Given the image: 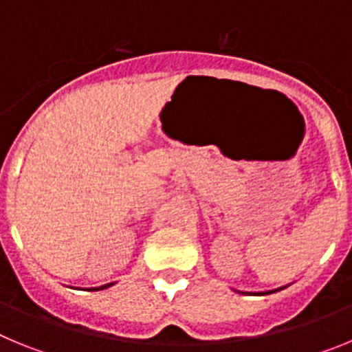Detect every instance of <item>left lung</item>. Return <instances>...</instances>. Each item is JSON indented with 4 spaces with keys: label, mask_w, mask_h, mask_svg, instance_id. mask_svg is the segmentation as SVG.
I'll use <instances>...</instances> for the list:
<instances>
[{
    "label": "left lung",
    "mask_w": 352,
    "mask_h": 352,
    "mask_svg": "<svg viewBox=\"0 0 352 352\" xmlns=\"http://www.w3.org/2000/svg\"><path fill=\"white\" fill-rule=\"evenodd\" d=\"M259 294H268V292H259Z\"/></svg>",
    "instance_id": "left-lung-1"
}]
</instances>
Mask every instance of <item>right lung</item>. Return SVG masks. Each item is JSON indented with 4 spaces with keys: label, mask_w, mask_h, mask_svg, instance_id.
Wrapping results in <instances>:
<instances>
[{
    "label": "right lung",
    "mask_w": 352,
    "mask_h": 352,
    "mask_svg": "<svg viewBox=\"0 0 352 352\" xmlns=\"http://www.w3.org/2000/svg\"><path fill=\"white\" fill-rule=\"evenodd\" d=\"M111 285H113V284H105V285H102V287H93V289H89V291H102V289H107V287H111Z\"/></svg>",
    "instance_id": "right-lung-1"
}]
</instances>
